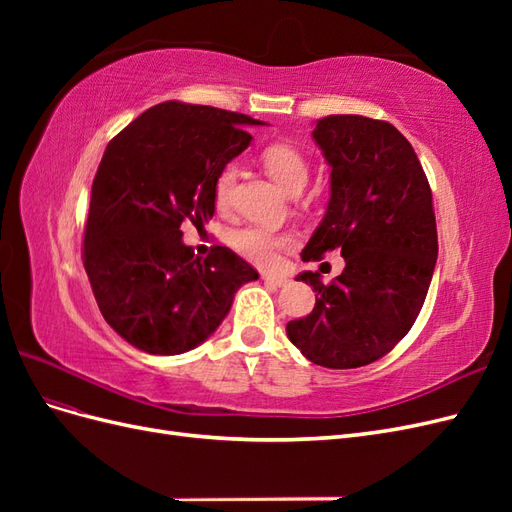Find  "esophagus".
Listing matches in <instances>:
<instances>
[{"instance_id":"1","label":"esophagus","mask_w":512,"mask_h":512,"mask_svg":"<svg viewBox=\"0 0 512 512\" xmlns=\"http://www.w3.org/2000/svg\"><path fill=\"white\" fill-rule=\"evenodd\" d=\"M262 280H265L271 286H284L288 282L284 275H275V273H265V275H262Z\"/></svg>"}]
</instances>
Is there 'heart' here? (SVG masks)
I'll return each mask as SVG.
<instances>
[{
	"label": "heart",
	"instance_id": "b5f03b06",
	"mask_svg": "<svg viewBox=\"0 0 512 512\" xmlns=\"http://www.w3.org/2000/svg\"><path fill=\"white\" fill-rule=\"evenodd\" d=\"M262 164L275 183L288 194L301 192L309 179V164L301 151L290 145H271L262 153ZM237 183V166L226 164L218 179L213 183V203L220 211L228 209L232 203V192ZM297 243L292 232H275L265 226H243L232 230L230 245L258 267H273L280 252L290 250Z\"/></svg>",
	"mask_w": 512,
	"mask_h": 512
}]
</instances>
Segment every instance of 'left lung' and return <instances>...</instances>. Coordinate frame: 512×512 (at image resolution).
<instances>
[{"mask_svg":"<svg viewBox=\"0 0 512 512\" xmlns=\"http://www.w3.org/2000/svg\"><path fill=\"white\" fill-rule=\"evenodd\" d=\"M312 136L331 166V200L301 258L339 250L346 269L327 286L318 271L297 277L318 297L286 333L312 363L354 369L391 352L421 312L438 258L436 213L421 162L389 121L329 115Z\"/></svg>","mask_w":512,"mask_h":512,"instance_id":"8db88e82","label":"left lung"}]
</instances>
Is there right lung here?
<instances>
[{"label":"right lung","mask_w":512,"mask_h":512,"mask_svg":"<svg viewBox=\"0 0 512 512\" xmlns=\"http://www.w3.org/2000/svg\"><path fill=\"white\" fill-rule=\"evenodd\" d=\"M262 121L162 102L106 145L91 185L83 265L104 320L134 348L181 354L220 327L256 269L224 245L200 260L181 224L213 218V183Z\"/></svg>","instance_id":"add662e5"}]
</instances>
